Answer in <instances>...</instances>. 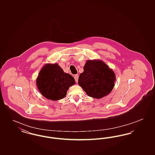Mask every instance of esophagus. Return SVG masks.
Segmentation results:
<instances>
[{"instance_id": "esophagus-1", "label": "esophagus", "mask_w": 155, "mask_h": 155, "mask_svg": "<svg viewBox=\"0 0 155 155\" xmlns=\"http://www.w3.org/2000/svg\"><path fill=\"white\" fill-rule=\"evenodd\" d=\"M74 78H75V80L77 82H78V75H74Z\"/></svg>"}]
</instances>
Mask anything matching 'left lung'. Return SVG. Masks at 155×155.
<instances>
[{"mask_svg": "<svg viewBox=\"0 0 155 155\" xmlns=\"http://www.w3.org/2000/svg\"><path fill=\"white\" fill-rule=\"evenodd\" d=\"M113 70L101 60H88L78 83L87 95L101 99L108 95L115 85Z\"/></svg>", "mask_w": 155, "mask_h": 155, "instance_id": "left-lung-1", "label": "left lung"}]
</instances>
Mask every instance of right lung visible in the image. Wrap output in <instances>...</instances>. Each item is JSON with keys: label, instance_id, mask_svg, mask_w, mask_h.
I'll use <instances>...</instances> for the list:
<instances>
[{"label": "right lung", "instance_id": "1", "mask_svg": "<svg viewBox=\"0 0 155 155\" xmlns=\"http://www.w3.org/2000/svg\"><path fill=\"white\" fill-rule=\"evenodd\" d=\"M36 84L45 98L55 101L65 97L68 89L75 82L74 77L64 73L58 63H48L39 71Z\"/></svg>", "mask_w": 155, "mask_h": 155}]
</instances>
